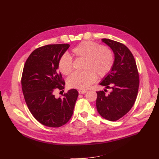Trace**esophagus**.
I'll use <instances>...</instances> for the list:
<instances>
[{"label":"esophagus","mask_w":159,"mask_h":159,"mask_svg":"<svg viewBox=\"0 0 159 159\" xmlns=\"http://www.w3.org/2000/svg\"><path fill=\"white\" fill-rule=\"evenodd\" d=\"M88 92L87 90H82V89H80L79 91V93L80 94H84V93H86Z\"/></svg>","instance_id":"esophagus-1"}]
</instances>
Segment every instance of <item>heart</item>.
<instances>
[{
	"instance_id": "obj_1",
	"label": "heart",
	"mask_w": 159,
	"mask_h": 159,
	"mask_svg": "<svg viewBox=\"0 0 159 159\" xmlns=\"http://www.w3.org/2000/svg\"><path fill=\"white\" fill-rule=\"evenodd\" d=\"M71 54L77 59L84 60V71L74 73L68 79V85L72 88L88 89L95 82L97 76L106 77L115 63V53L111 48L90 40L81 42L71 50ZM58 68L62 74L70 75L73 70L71 57L66 54L62 55Z\"/></svg>"
}]
</instances>
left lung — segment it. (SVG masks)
I'll use <instances>...</instances> for the list:
<instances>
[{
	"instance_id": "obj_1",
	"label": "left lung",
	"mask_w": 159,
	"mask_h": 159,
	"mask_svg": "<svg viewBox=\"0 0 159 159\" xmlns=\"http://www.w3.org/2000/svg\"><path fill=\"white\" fill-rule=\"evenodd\" d=\"M115 53L112 70L100 84L111 89L107 95L97 91V109L103 118L116 121L128 113L134 105L139 88V74L135 58L124 44L113 40L102 39Z\"/></svg>"
}]
</instances>
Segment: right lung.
I'll return each mask as SVG.
<instances>
[{
	"mask_svg": "<svg viewBox=\"0 0 159 159\" xmlns=\"http://www.w3.org/2000/svg\"><path fill=\"white\" fill-rule=\"evenodd\" d=\"M70 47L68 44H48L35 49L25 62L21 84L25 101L31 113L44 126L58 128L68 122L79 95L72 89L57 98L54 91L64 89L65 81L58 62Z\"/></svg>",
	"mask_w": 159,
	"mask_h": 159,
	"instance_id": "obj_1",
	"label": "right lung"
}]
</instances>
